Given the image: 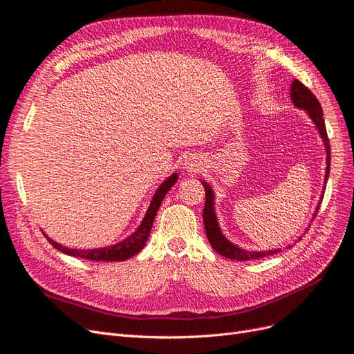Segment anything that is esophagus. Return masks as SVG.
<instances>
[{
	"label": "esophagus",
	"instance_id": "34e87169",
	"mask_svg": "<svg viewBox=\"0 0 354 354\" xmlns=\"http://www.w3.org/2000/svg\"><path fill=\"white\" fill-rule=\"evenodd\" d=\"M186 168L187 169H190V171H196V169H199V162H198V159L196 158H189L187 160H186Z\"/></svg>",
	"mask_w": 354,
	"mask_h": 354
}]
</instances>
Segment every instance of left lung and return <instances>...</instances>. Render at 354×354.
Listing matches in <instances>:
<instances>
[{"instance_id":"1","label":"left lung","mask_w":354,"mask_h":354,"mask_svg":"<svg viewBox=\"0 0 354 354\" xmlns=\"http://www.w3.org/2000/svg\"><path fill=\"white\" fill-rule=\"evenodd\" d=\"M291 100L297 106L298 109H304L308 116L312 118V121L315 122L316 128L319 130L320 137L325 143L326 147V174H325V185L326 180L329 177V168H330V146H329V138L326 134V127L324 121V112H322V106H320L319 100L316 99V95L310 91L303 82H299L298 80H294L291 84ZM203 189H205V207H203L202 211V217H203V224H205V232H207V238L214 248V251L221 254L223 257H227L230 260H238V261H248V260H257V259H263V257L267 255H273L276 252H279L281 250H272V251H245L239 246L233 245L229 242L224 234L221 233L218 227V221L216 217V211H214V194L212 189L207 181H202ZM324 199V194L320 196L319 205L313 214V218L316 217L317 209L320 207V202Z\"/></svg>"}]
</instances>
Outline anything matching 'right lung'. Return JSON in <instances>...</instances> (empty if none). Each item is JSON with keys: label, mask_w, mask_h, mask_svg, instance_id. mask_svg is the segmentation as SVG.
Returning <instances> with one entry per match:
<instances>
[{"label": "right lung", "mask_w": 354, "mask_h": 354, "mask_svg": "<svg viewBox=\"0 0 354 354\" xmlns=\"http://www.w3.org/2000/svg\"><path fill=\"white\" fill-rule=\"evenodd\" d=\"M177 178H178V176L174 173L173 176H169L162 185L159 186L156 194L152 198L151 207H149L140 226H138V229L131 234V236H128L127 239L121 241L120 243H115L112 246H106V248H99V250H71V248L62 246L60 243L50 239L46 233H44V236L53 246H55L56 250L65 252L68 255H72V257H78V259H85L90 261H124V260L131 259V257L140 252L143 250V246L146 245L160 203H162L167 192L176 185Z\"/></svg>", "instance_id": "right-lung-1"}]
</instances>
